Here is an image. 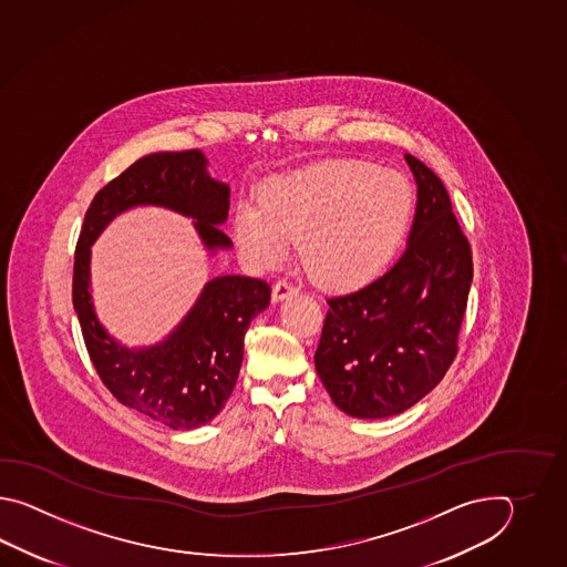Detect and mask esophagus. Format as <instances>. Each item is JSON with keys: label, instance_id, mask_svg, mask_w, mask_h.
<instances>
[{"label": "esophagus", "instance_id": "34e87169", "mask_svg": "<svg viewBox=\"0 0 567 567\" xmlns=\"http://www.w3.org/2000/svg\"><path fill=\"white\" fill-rule=\"evenodd\" d=\"M293 293H298V288H293L291 284H288V281H284V279H279L278 284L274 286V291H271V300H286V298H289V296H293Z\"/></svg>", "mask_w": 567, "mask_h": 567}]
</instances>
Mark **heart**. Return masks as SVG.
<instances>
[{"mask_svg": "<svg viewBox=\"0 0 567 567\" xmlns=\"http://www.w3.org/2000/svg\"><path fill=\"white\" fill-rule=\"evenodd\" d=\"M413 190L398 172L332 159L269 181L261 206L241 205L233 235L257 267L281 261L300 241L303 266L330 288H354L385 269L403 241Z\"/></svg>", "mask_w": 567, "mask_h": 567, "instance_id": "heart-1", "label": "heart"}]
</instances>
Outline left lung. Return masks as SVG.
I'll list each match as a JSON object with an SVG mask.
<instances>
[{
  "label": "left lung",
  "instance_id": "left-lung-1",
  "mask_svg": "<svg viewBox=\"0 0 567 567\" xmlns=\"http://www.w3.org/2000/svg\"><path fill=\"white\" fill-rule=\"evenodd\" d=\"M417 184L408 249L369 286L328 300L313 354L338 410L381 420L410 410L446 374L472 284L471 243L444 182L405 154Z\"/></svg>",
  "mask_w": 567,
  "mask_h": 567
}]
</instances>
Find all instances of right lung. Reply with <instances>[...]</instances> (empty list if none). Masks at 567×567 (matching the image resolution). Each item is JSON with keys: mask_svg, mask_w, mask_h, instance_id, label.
<instances>
[{"mask_svg": "<svg viewBox=\"0 0 567 567\" xmlns=\"http://www.w3.org/2000/svg\"><path fill=\"white\" fill-rule=\"evenodd\" d=\"M206 164L200 150L140 157L95 194L74 254V312L96 373L120 403L172 430L200 427L225 408L241 371L243 338L269 306L271 288L264 279L243 276L210 279L168 337L127 349L96 318L91 245L123 210L152 205L194 218L208 254L230 249L233 243L218 227L229 215V184L210 178Z\"/></svg>", "mask_w": 567, "mask_h": 567, "instance_id": "add662e5", "label": "right lung"}]
</instances>
